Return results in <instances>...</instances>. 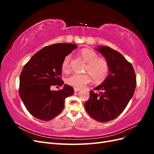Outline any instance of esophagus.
Listing matches in <instances>:
<instances>
[{"label": "esophagus", "instance_id": "obj_1", "mask_svg": "<svg viewBox=\"0 0 154 154\" xmlns=\"http://www.w3.org/2000/svg\"><path fill=\"white\" fill-rule=\"evenodd\" d=\"M74 92H78V91H80L81 90V88H78V87H74Z\"/></svg>", "mask_w": 154, "mask_h": 154}]
</instances>
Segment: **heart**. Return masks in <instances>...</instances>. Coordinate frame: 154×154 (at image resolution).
I'll return each instance as SVG.
<instances>
[{
    "label": "heart",
    "mask_w": 154,
    "mask_h": 154,
    "mask_svg": "<svg viewBox=\"0 0 154 154\" xmlns=\"http://www.w3.org/2000/svg\"><path fill=\"white\" fill-rule=\"evenodd\" d=\"M81 56L84 61L87 63V71L92 77L96 82L103 81L109 73V65L103 58H98V55L93 50L90 49H83L81 51ZM71 57L66 56L62 63V69L63 71H67L69 69V62ZM91 81L90 76L87 74H73L67 80L69 85L82 88Z\"/></svg>",
    "instance_id": "1"
}]
</instances>
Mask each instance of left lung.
Listing matches in <instances>:
<instances>
[{
  "instance_id": "left-lung-1",
  "label": "left lung",
  "mask_w": 154,
  "mask_h": 154,
  "mask_svg": "<svg viewBox=\"0 0 154 154\" xmlns=\"http://www.w3.org/2000/svg\"><path fill=\"white\" fill-rule=\"evenodd\" d=\"M96 49L105 58L109 73L105 80L91 91L85 108L91 118L101 123L116 119L123 112L132 97L136 77L132 64L117 51L107 46Z\"/></svg>"
}]
</instances>
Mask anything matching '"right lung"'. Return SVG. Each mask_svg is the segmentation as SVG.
I'll return each instance as SVG.
<instances>
[{
  "mask_svg": "<svg viewBox=\"0 0 154 154\" xmlns=\"http://www.w3.org/2000/svg\"><path fill=\"white\" fill-rule=\"evenodd\" d=\"M77 47L68 43L46 46L32 56L23 68L19 95L35 118L43 121L53 119L62 111L66 97L74 93L73 88L67 84L57 91H51V87L63 84L60 78L62 63Z\"/></svg>",
  "mask_w": 154,
  "mask_h": 154,
  "instance_id": "1",
  "label": "right lung"
}]
</instances>
